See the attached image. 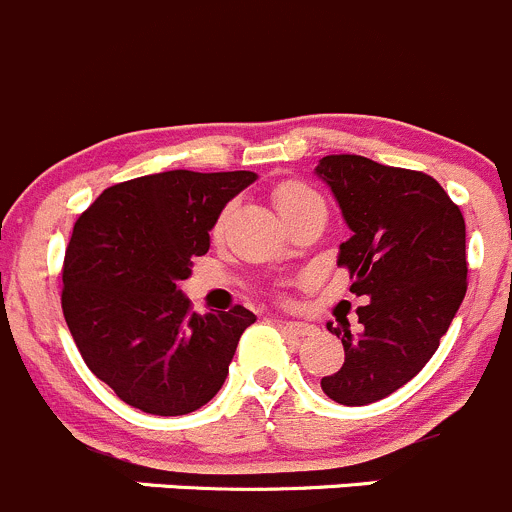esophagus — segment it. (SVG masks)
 <instances>
[{
	"label": "esophagus",
	"instance_id": "obj_1",
	"mask_svg": "<svg viewBox=\"0 0 512 512\" xmlns=\"http://www.w3.org/2000/svg\"><path fill=\"white\" fill-rule=\"evenodd\" d=\"M282 325H285V330H290L292 335H300V337L312 335V332L317 330L312 322H300V320H282Z\"/></svg>",
	"mask_w": 512,
	"mask_h": 512
}]
</instances>
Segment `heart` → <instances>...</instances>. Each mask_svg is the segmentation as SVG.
<instances>
[{"label": "heart", "mask_w": 512, "mask_h": 512, "mask_svg": "<svg viewBox=\"0 0 512 512\" xmlns=\"http://www.w3.org/2000/svg\"><path fill=\"white\" fill-rule=\"evenodd\" d=\"M310 197H317V192L310 190L307 185H302V182H282L275 190V205L277 210L285 212L290 210V207L300 205V202L310 200Z\"/></svg>", "instance_id": "b5f03b06"}]
</instances>
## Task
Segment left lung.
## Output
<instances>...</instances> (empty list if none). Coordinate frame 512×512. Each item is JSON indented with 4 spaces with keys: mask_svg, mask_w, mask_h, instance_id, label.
I'll use <instances>...</instances> for the list:
<instances>
[{
    "mask_svg": "<svg viewBox=\"0 0 512 512\" xmlns=\"http://www.w3.org/2000/svg\"><path fill=\"white\" fill-rule=\"evenodd\" d=\"M315 175L330 187L350 227L337 265L350 270V292L370 300L342 337L345 362L320 388L340 405H370L413 380L435 355L465 290V220L430 175L360 155H327Z\"/></svg>",
    "mask_w": 512,
    "mask_h": 512,
    "instance_id": "left-lung-1",
    "label": "left lung"
}]
</instances>
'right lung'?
<instances>
[{"label":"right lung","mask_w":512,"mask_h":512,"mask_svg":"<svg viewBox=\"0 0 512 512\" xmlns=\"http://www.w3.org/2000/svg\"><path fill=\"white\" fill-rule=\"evenodd\" d=\"M255 172L172 170L107 187L74 222L62 310L89 370L132 408L187 415L217 395L247 307L190 310L180 282L210 230Z\"/></svg>","instance_id":"add662e5"}]
</instances>
